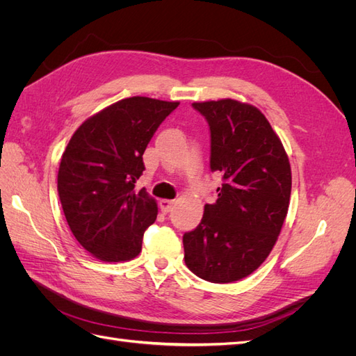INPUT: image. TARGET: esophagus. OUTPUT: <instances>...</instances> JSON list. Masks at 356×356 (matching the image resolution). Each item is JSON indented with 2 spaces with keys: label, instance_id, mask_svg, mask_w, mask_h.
Segmentation results:
<instances>
[{
  "label": "esophagus",
  "instance_id": "esophagus-1",
  "mask_svg": "<svg viewBox=\"0 0 356 356\" xmlns=\"http://www.w3.org/2000/svg\"><path fill=\"white\" fill-rule=\"evenodd\" d=\"M159 204H160V209H161V212H163V213H168V212H170V211H172V208H174L175 200L161 199V200L159 202Z\"/></svg>",
  "mask_w": 356,
  "mask_h": 356
}]
</instances>
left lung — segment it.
Returning <instances> with one entry per match:
<instances>
[{"instance_id": "obj_1", "label": "left lung", "mask_w": 356, "mask_h": 356, "mask_svg": "<svg viewBox=\"0 0 356 356\" xmlns=\"http://www.w3.org/2000/svg\"><path fill=\"white\" fill-rule=\"evenodd\" d=\"M211 129V169L218 199L184 234L186 266L213 284L250 276L273 250L289 207L291 166L264 114L236 99L195 102Z\"/></svg>"}]
</instances>
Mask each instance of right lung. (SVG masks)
Returning <instances> with one entry per match:
<instances>
[{"label":"right lung","instance_id":"add662e5","mask_svg":"<svg viewBox=\"0 0 356 356\" xmlns=\"http://www.w3.org/2000/svg\"><path fill=\"white\" fill-rule=\"evenodd\" d=\"M179 102L132 96L84 120L62 154L58 191L75 239L95 258H135L157 217V202L135 184L143 154L160 123Z\"/></svg>","mask_w":356,"mask_h":356}]
</instances>
